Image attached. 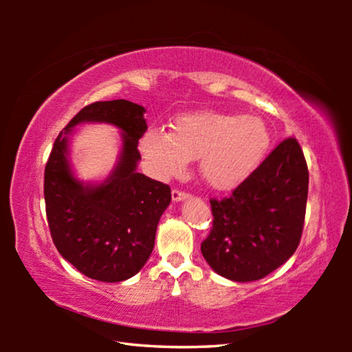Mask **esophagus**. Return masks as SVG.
<instances>
[{
    "mask_svg": "<svg viewBox=\"0 0 352 352\" xmlns=\"http://www.w3.org/2000/svg\"><path fill=\"white\" fill-rule=\"evenodd\" d=\"M184 199H188V194L184 192V190L172 189V200H174V201H182Z\"/></svg>",
    "mask_w": 352,
    "mask_h": 352,
    "instance_id": "obj_1",
    "label": "esophagus"
}]
</instances>
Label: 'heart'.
Listing matches in <instances>:
<instances>
[{
  "mask_svg": "<svg viewBox=\"0 0 352 352\" xmlns=\"http://www.w3.org/2000/svg\"><path fill=\"white\" fill-rule=\"evenodd\" d=\"M270 146V132L256 116L197 111L178 116L172 132L151 129L140 147L162 177L177 175L189 160L199 158V172L214 189L241 184L261 164Z\"/></svg>",
  "mask_w": 352,
  "mask_h": 352,
  "instance_id": "1",
  "label": "heart"
}]
</instances>
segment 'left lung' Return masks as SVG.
I'll return each instance as SVG.
<instances>
[{
	"instance_id": "1",
	"label": "left lung",
	"mask_w": 352,
	"mask_h": 352,
	"mask_svg": "<svg viewBox=\"0 0 352 352\" xmlns=\"http://www.w3.org/2000/svg\"><path fill=\"white\" fill-rule=\"evenodd\" d=\"M309 172L300 144L287 138L230 197L211 199L212 228L201 254L220 276L250 283L270 275L298 248Z\"/></svg>"
}]
</instances>
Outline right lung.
I'll return each mask as SVG.
<instances>
[{
	"label": "right lung",
	"instance_id": "add662e5",
	"mask_svg": "<svg viewBox=\"0 0 352 352\" xmlns=\"http://www.w3.org/2000/svg\"><path fill=\"white\" fill-rule=\"evenodd\" d=\"M146 109L126 99L94 102L58 133L45 168V204L52 242L83 275L119 283L148 259L170 188L136 170L138 140L147 130ZM104 122L122 130L118 162L106 180L83 184L69 162V135L79 123Z\"/></svg>",
	"mask_w": 352,
	"mask_h": 352
}]
</instances>
